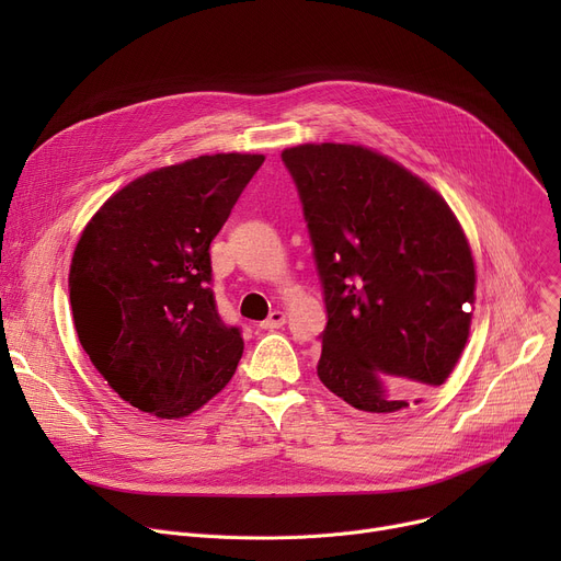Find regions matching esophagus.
<instances>
[{
    "instance_id": "esophagus-1",
    "label": "esophagus",
    "mask_w": 561,
    "mask_h": 561,
    "mask_svg": "<svg viewBox=\"0 0 561 561\" xmlns=\"http://www.w3.org/2000/svg\"><path fill=\"white\" fill-rule=\"evenodd\" d=\"M284 322H286V313L284 311H273L268 318H265L263 322H261V330H279L282 325H284Z\"/></svg>"
}]
</instances>
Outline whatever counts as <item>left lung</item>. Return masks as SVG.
<instances>
[{"instance_id": "8db88e82", "label": "left lung", "mask_w": 561, "mask_h": 561, "mask_svg": "<svg viewBox=\"0 0 561 561\" xmlns=\"http://www.w3.org/2000/svg\"><path fill=\"white\" fill-rule=\"evenodd\" d=\"M296 182L328 309L318 377L368 414H396L450 377L468 341L476 263L421 176L362 145L307 142Z\"/></svg>"}]
</instances>
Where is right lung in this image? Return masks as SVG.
<instances>
[{"label": "right lung", "instance_id": "add662e5", "mask_svg": "<svg viewBox=\"0 0 561 561\" xmlns=\"http://www.w3.org/2000/svg\"><path fill=\"white\" fill-rule=\"evenodd\" d=\"M263 154H214L147 172L104 202L70 265L85 355L108 387L159 419L225 389L243 355L211 290V241Z\"/></svg>", "mask_w": 561, "mask_h": 561}]
</instances>
